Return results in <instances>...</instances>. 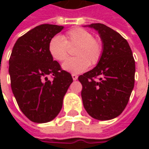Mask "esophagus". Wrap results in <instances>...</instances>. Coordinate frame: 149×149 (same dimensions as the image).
Wrapping results in <instances>:
<instances>
[{
  "label": "esophagus",
  "mask_w": 149,
  "mask_h": 149,
  "mask_svg": "<svg viewBox=\"0 0 149 149\" xmlns=\"http://www.w3.org/2000/svg\"><path fill=\"white\" fill-rule=\"evenodd\" d=\"M72 77L73 79V81H76V80H77L78 76L76 74H72Z\"/></svg>",
  "instance_id": "esophagus-1"
}]
</instances>
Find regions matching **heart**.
Instances as JSON below:
<instances>
[{
  "label": "heart",
  "instance_id": "1",
  "mask_svg": "<svg viewBox=\"0 0 149 149\" xmlns=\"http://www.w3.org/2000/svg\"><path fill=\"white\" fill-rule=\"evenodd\" d=\"M72 58L62 65L64 70L72 73H81L88 67L97 65L103 54V45L94 38L89 31L82 28H73L61 37L55 36L49 40V52L57 61H64L68 56V47H75Z\"/></svg>",
  "mask_w": 149,
  "mask_h": 149
}]
</instances>
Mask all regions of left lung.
Returning <instances> with one entry per match:
<instances>
[{
  "label": "left lung",
  "mask_w": 149,
  "mask_h": 149,
  "mask_svg": "<svg viewBox=\"0 0 149 149\" xmlns=\"http://www.w3.org/2000/svg\"><path fill=\"white\" fill-rule=\"evenodd\" d=\"M88 26L100 34L103 54L93 69L78 77L82 101L93 118L112 120L124 111L134 87V58L128 41L117 32L100 23Z\"/></svg>",
  "instance_id": "8db88e82"
}]
</instances>
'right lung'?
<instances>
[{
    "label": "right lung",
    "instance_id": "right-lung-1",
    "mask_svg": "<svg viewBox=\"0 0 149 149\" xmlns=\"http://www.w3.org/2000/svg\"><path fill=\"white\" fill-rule=\"evenodd\" d=\"M63 26L44 24L19 37L9 58L13 93L21 112L35 123H46L58 115L72 77L62 70L49 52L51 38ZM54 77L49 81L47 76Z\"/></svg>",
    "mask_w": 149,
    "mask_h": 149
}]
</instances>
